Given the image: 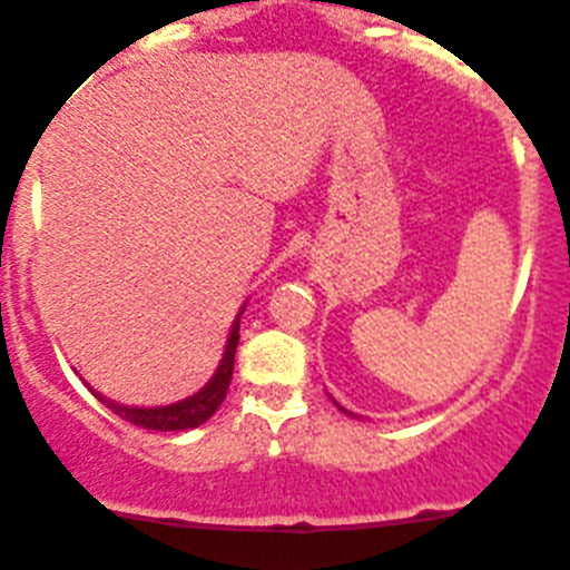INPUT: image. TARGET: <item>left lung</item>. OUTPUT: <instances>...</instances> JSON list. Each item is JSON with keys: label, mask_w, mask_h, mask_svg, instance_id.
Segmentation results:
<instances>
[{"label": "left lung", "mask_w": 570, "mask_h": 570, "mask_svg": "<svg viewBox=\"0 0 570 570\" xmlns=\"http://www.w3.org/2000/svg\"><path fill=\"white\" fill-rule=\"evenodd\" d=\"M337 407H340V405H337ZM340 411H343V407H340Z\"/></svg>", "instance_id": "obj_1"}]
</instances>
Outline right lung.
<instances>
[{
	"mask_svg": "<svg viewBox=\"0 0 570 570\" xmlns=\"http://www.w3.org/2000/svg\"><path fill=\"white\" fill-rule=\"evenodd\" d=\"M244 312V309H242ZM242 312L233 321L230 337H227L225 354H222V363L216 368V374L207 380L205 387L194 393V396L183 399V402H174V405H159V407H129V405H117L111 399H106L104 393H95V396L109 407L111 413H117L126 422L137 424V428L146 430H163V433H171V430H190L205 424L213 413L219 411V405L225 402L227 387H230L233 380V360H236V345H238V323H242Z\"/></svg>",
	"mask_w": 570,
	"mask_h": 570,
	"instance_id": "1",
	"label": "right lung"
}]
</instances>
